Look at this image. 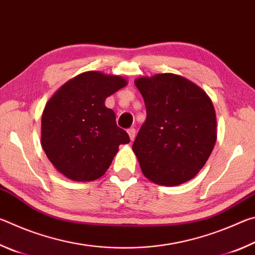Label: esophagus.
Masks as SVG:
<instances>
[{
    "label": "esophagus",
    "instance_id": "1",
    "mask_svg": "<svg viewBox=\"0 0 255 255\" xmlns=\"http://www.w3.org/2000/svg\"><path fill=\"white\" fill-rule=\"evenodd\" d=\"M127 131H128V135H129V138H130V140H133V139H135V136H136V129L133 128V127H131V128H129Z\"/></svg>",
    "mask_w": 255,
    "mask_h": 255
}]
</instances>
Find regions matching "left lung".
I'll list each match as a JSON object with an SVG mask.
<instances>
[{
    "mask_svg": "<svg viewBox=\"0 0 255 255\" xmlns=\"http://www.w3.org/2000/svg\"><path fill=\"white\" fill-rule=\"evenodd\" d=\"M146 120L132 144L144 175L178 185L196 176L216 143V115L204 90L171 73L136 80Z\"/></svg>",
    "mask_w": 255,
    "mask_h": 255,
    "instance_id": "8db88e82",
    "label": "left lung"
}]
</instances>
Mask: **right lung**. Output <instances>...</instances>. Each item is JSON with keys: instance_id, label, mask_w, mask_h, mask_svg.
I'll return each instance as SVG.
<instances>
[{"instance_id": "add662e5", "label": "right lung", "mask_w": 255, "mask_h": 255, "mask_svg": "<svg viewBox=\"0 0 255 255\" xmlns=\"http://www.w3.org/2000/svg\"><path fill=\"white\" fill-rule=\"evenodd\" d=\"M127 82L120 76L91 71L64 84L45 107L41 146L51 164L66 178L93 181L106 173L128 133L116 124L108 97Z\"/></svg>"}]
</instances>
